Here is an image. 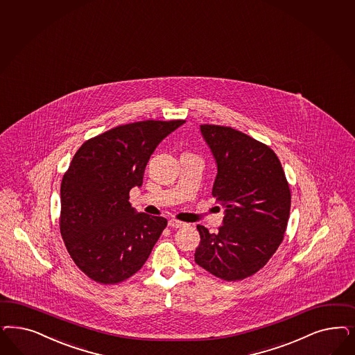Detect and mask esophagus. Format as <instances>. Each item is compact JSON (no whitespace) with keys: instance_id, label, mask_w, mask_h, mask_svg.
<instances>
[{"instance_id":"obj_1","label":"esophagus","mask_w":355,"mask_h":355,"mask_svg":"<svg viewBox=\"0 0 355 355\" xmlns=\"http://www.w3.org/2000/svg\"><path fill=\"white\" fill-rule=\"evenodd\" d=\"M168 226L172 227V229H180V227L185 226V223L180 222V220H176V219H170L168 220Z\"/></svg>"}]
</instances>
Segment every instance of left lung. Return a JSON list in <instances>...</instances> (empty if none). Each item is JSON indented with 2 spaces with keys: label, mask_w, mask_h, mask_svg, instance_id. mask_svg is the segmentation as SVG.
<instances>
[{
  "label": "left lung",
  "mask_w": 355,
  "mask_h": 355,
  "mask_svg": "<svg viewBox=\"0 0 355 355\" xmlns=\"http://www.w3.org/2000/svg\"><path fill=\"white\" fill-rule=\"evenodd\" d=\"M217 164L211 195L225 207L217 234L197 225L195 261L225 281L259 272L284 239L291 195L275 151L232 128L200 126Z\"/></svg>",
  "instance_id": "obj_1"
}]
</instances>
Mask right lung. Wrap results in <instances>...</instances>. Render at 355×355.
Listing matches in <instances>:
<instances>
[{"mask_svg":"<svg viewBox=\"0 0 355 355\" xmlns=\"http://www.w3.org/2000/svg\"><path fill=\"white\" fill-rule=\"evenodd\" d=\"M183 120L117 126L86 141L61 183L60 231L80 270L104 285L142 268L167 219L137 213L129 191L142 185L151 154Z\"/></svg>","mask_w":355,"mask_h":355,"instance_id":"1","label":"right lung"}]
</instances>
